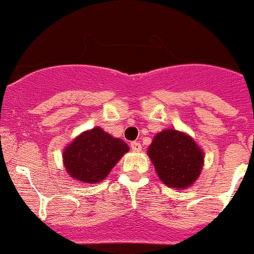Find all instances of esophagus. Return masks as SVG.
<instances>
[{"label":"esophagus","mask_w":254,"mask_h":254,"mask_svg":"<svg viewBox=\"0 0 254 254\" xmlns=\"http://www.w3.org/2000/svg\"><path fill=\"white\" fill-rule=\"evenodd\" d=\"M130 147H131V150L134 151V152H140V151H141V143L137 141H132L130 143Z\"/></svg>","instance_id":"1"}]
</instances>
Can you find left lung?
Here are the masks:
<instances>
[{
  "label": "left lung",
  "mask_w": 254,
  "mask_h": 254,
  "mask_svg": "<svg viewBox=\"0 0 254 254\" xmlns=\"http://www.w3.org/2000/svg\"><path fill=\"white\" fill-rule=\"evenodd\" d=\"M147 155L161 182L170 188L186 189L200 176L204 152L190 135L165 129L153 136Z\"/></svg>",
  "instance_id": "obj_1"
}]
</instances>
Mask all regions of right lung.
Here are the masks:
<instances>
[{"mask_svg": "<svg viewBox=\"0 0 254 254\" xmlns=\"http://www.w3.org/2000/svg\"><path fill=\"white\" fill-rule=\"evenodd\" d=\"M127 151V142L96 127L81 132L64 148L63 161L71 178L96 184L107 178Z\"/></svg>", "mask_w": 254, "mask_h": 254, "instance_id": "1", "label": "right lung"}]
</instances>
